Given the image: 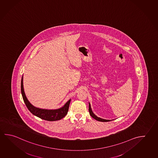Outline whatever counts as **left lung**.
Here are the masks:
<instances>
[{
  "label": "left lung",
  "instance_id": "left-lung-1",
  "mask_svg": "<svg viewBox=\"0 0 158 158\" xmlns=\"http://www.w3.org/2000/svg\"><path fill=\"white\" fill-rule=\"evenodd\" d=\"M89 113H90V116H91L92 118H93L94 119L98 120V121L102 122H107L110 121V120H105V119H102V118H99V117L96 116V115L93 113L92 110H91V106H90V103H89Z\"/></svg>",
  "mask_w": 158,
  "mask_h": 158
}]
</instances>
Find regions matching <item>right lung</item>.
Masks as SVG:
<instances>
[{"label":"right lung","instance_id":"right-lung-1","mask_svg":"<svg viewBox=\"0 0 158 158\" xmlns=\"http://www.w3.org/2000/svg\"><path fill=\"white\" fill-rule=\"evenodd\" d=\"M21 92L22 94L23 99L28 110L30 111L33 115L39 117L42 119L45 120L47 121H50V122L59 120L64 118L68 113L71 99H70L68 102H67V103L64 105L63 107L56 110L42 109L35 108L34 106L33 105H31L25 96V93L23 88V77L22 78V81H21Z\"/></svg>","mask_w":158,"mask_h":158}]
</instances>
